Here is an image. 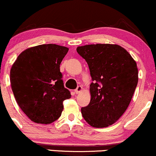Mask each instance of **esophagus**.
Here are the masks:
<instances>
[{
	"label": "esophagus",
	"instance_id": "34e87169",
	"mask_svg": "<svg viewBox=\"0 0 156 156\" xmlns=\"http://www.w3.org/2000/svg\"><path fill=\"white\" fill-rule=\"evenodd\" d=\"M81 90H82L81 86H78V87H77V88L75 89V92H76V94H78V93H79Z\"/></svg>",
	"mask_w": 156,
	"mask_h": 156
}]
</instances>
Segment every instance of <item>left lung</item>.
<instances>
[{"label":"left lung","instance_id":"left-lung-1","mask_svg":"<svg viewBox=\"0 0 156 156\" xmlns=\"http://www.w3.org/2000/svg\"><path fill=\"white\" fill-rule=\"evenodd\" d=\"M77 52L88 64L92 80L90 103L82 107V116L94 128L112 125L131 101L139 79L136 63L117 44H87Z\"/></svg>","mask_w":156,"mask_h":156}]
</instances>
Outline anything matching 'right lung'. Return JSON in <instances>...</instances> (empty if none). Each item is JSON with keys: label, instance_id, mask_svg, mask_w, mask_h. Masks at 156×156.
<instances>
[{"label": "right lung", "instance_id": "1", "mask_svg": "<svg viewBox=\"0 0 156 156\" xmlns=\"http://www.w3.org/2000/svg\"><path fill=\"white\" fill-rule=\"evenodd\" d=\"M68 50L55 44H40L22 52L12 65L10 81L15 100L34 122L50 124L58 119L63 101L71 98L60 72Z\"/></svg>", "mask_w": 156, "mask_h": 156}]
</instances>
